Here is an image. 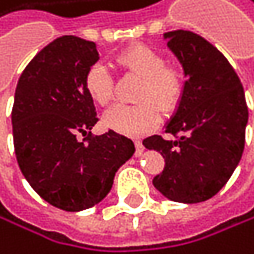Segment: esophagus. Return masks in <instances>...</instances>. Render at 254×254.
Masks as SVG:
<instances>
[{
	"mask_svg": "<svg viewBox=\"0 0 254 254\" xmlns=\"http://www.w3.org/2000/svg\"><path fill=\"white\" fill-rule=\"evenodd\" d=\"M134 143H135V154L137 156H140L142 153H143V150H145V146H143V143H142V140H134Z\"/></svg>",
	"mask_w": 254,
	"mask_h": 254,
	"instance_id": "1",
	"label": "esophagus"
}]
</instances>
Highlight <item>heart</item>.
<instances>
[{"label":"heart","instance_id":"b5f03b06","mask_svg":"<svg viewBox=\"0 0 254 254\" xmlns=\"http://www.w3.org/2000/svg\"><path fill=\"white\" fill-rule=\"evenodd\" d=\"M125 70L142 76L137 104H119L103 117L108 128L126 135H140L151 131L161 122V110L173 111L184 90V79L178 68L165 65L164 56L150 45L135 43L119 54ZM85 90L100 106H108L114 98V81L104 64L96 62L85 73ZM160 106H158L157 104Z\"/></svg>","mask_w":254,"mask_h":254}]
</instances>
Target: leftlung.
Here are the masks:
<instances>
[{
	"instance_id": "obj_1",
	"label": "left lung",
	"mask_w": 254,
	"mask_h": 254,
	"mask_svg": "<svg viewBox=\"0 0 254 254\" xmlns=\"http://www.w3.org/2000/svg\"><path fill=\"white\" fill-rule=\"evenodd\" d=\"M164 39L187 81L165 126L175 139L151 135L143 145L165 159L164 170L153 178L156 189L176 203H201L228 183L242 158L245 93L231 64L201 35L178 29L165 32Z\"/></svg>"
}]
</instances>
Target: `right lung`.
<instances>
[{"label": "right lung", "mask_w": 254, "mask_h": 254, "mask_svg": "<svg viewBox=\"0 0 254 254\" xmlns=\"http://www.w3.org/2000/svg\"><path fill=\"white\" fill-rule=\"evenodd\" d=\"M98 59L93 42L62 35L35 54L15 89L12 131L20 170L45 201L68 212L98 204L135 151L131 139L112 129L90 132L98 119L84 78ZM78 133L88 137L78 141Z\"/></svg>", "instance_id": "1"}]
</instances>
